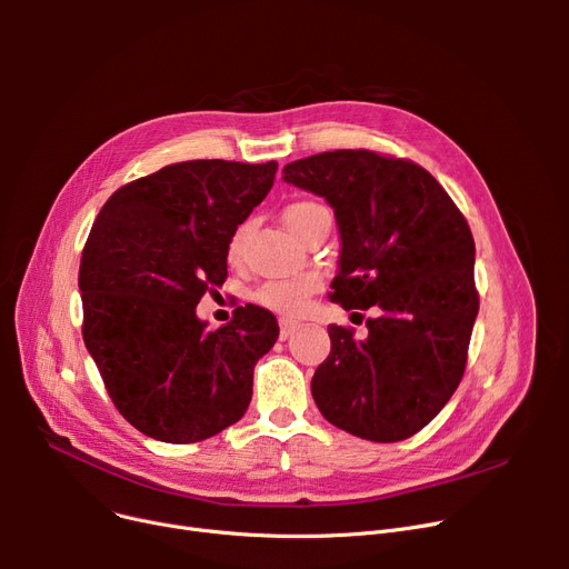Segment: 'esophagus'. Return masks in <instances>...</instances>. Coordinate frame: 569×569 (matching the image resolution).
<instances>
[{
  "instance_id": "obj_1",
  "label": "esophagus",
  "mask_w": 569,
  "mask_h": 569,
  "mask_svg": "<svg viewBox=\"0 0 569 569\" xmlns=\"http://www.w3.org/2000/svg\"><path fill=\"white\" fill-rule=\"evenodd\" d=\"M297 327H300V322H297V320L281 318V320H279V337H281V341H286V339L297 330Z\"/></svg>"
}]
</instances>
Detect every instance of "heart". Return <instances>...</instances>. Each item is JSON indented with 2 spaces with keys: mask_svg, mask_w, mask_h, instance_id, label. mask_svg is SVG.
I'll use <instances>...</instances> for the list:
<instances>
[{
  "mask_svg": "<svg viewBox=\"0 0 569 569\" xmlns=\"http://www.w3.org/2000/svg\"><path fill=\"white\" fill-rule=\"evenodd\" d=\"M322 212H327L322 204L311 202V200H300V202H292L283 209V223L288 226V230L295 237L302 239L307 234L309 226L313 223V219ZM249 230H251V226L242 223V226H237L234 232L230 234V239H228V260L230 262L242 260ZM318 286H320L318 274H302V277L286 279V281H269V283L260 286L253 297L260 307H264L269 311L295 316L307 307L309 295L316 292Z\"/></svg>",
  "mask_w": 569,
  "mask_h": 569,
  "instance_id": "1",
  "label": "heart"
}]
</instances>
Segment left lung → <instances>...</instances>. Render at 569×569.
I'll use <instances>...</instances> for the list:
<instances>
[{
  "mask_svg": "<svg viewBox=\"0 0 569 569\" xmlns=\"http://www.w3.org/2000/svg\"><path fill=\"white\" fill-rule=\"evenodd\" d=\"M332 204L341 256L332 302L380 313L369 335L330 325L311 395L327 422L373 442L425 429L459 387L472 325L475 242L436 177L408 159L337 149L283 168Z\"/></svg>",
  "mask_w": 569,
  "mask_h": 569,
  "instance_id": "left-lung-1",
  "label": "left lung"
}]
</instances>
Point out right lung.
Returning <instances> with one entry per match:
<instances>
[{
    "label": "right lung",
    "mask_w": 569,
    "mask_h": 569,
    "mask_svg": "<svg viewBox=\"0 0 569 569\" xmlns=\"http://www.w3.org/2000/svg\"><path fill=\"white\" fill-rule=\"evenodd\" d=\"M277 161L200 159L117 189L78 272L82 339L124 420L187 445L242 420L253 367L279 339L272 311L237 307L207 330L196 307L228 277V239L274 184Z\"/></svg>",
    "instance_id": "1"
}]
</instances>
